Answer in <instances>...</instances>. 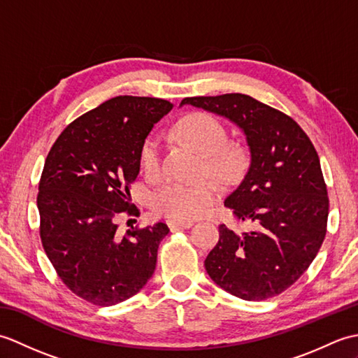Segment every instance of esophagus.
I'll use <instances>...</instances> for the list:
<instances>
[{
    "label": "esophagus",
    "mask_w": 358,
    "mask_h": 358,
    "mask_svg": "<svg viewBox=\"0 0 358 358\" xmlns=\"http://www.w3.org/2000/svg\"><path fill=\"white\" fill-rule=\"evenodd\" d=\"M194 223L192 222H178V220H169L167 222V226H169V229H187V227H191Z\"/></svg>",
    "instance_id": "esophagus-1"
}]
</instances>
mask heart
Here are the masks:
<instances>
[{
	"label": "heart",
	"mask_w": 358,
	"mask_h": 358,
	"mask_svg": "<svg viewBox=\"0 0 358 358\" xmlns=\"http://www.w3.org/2000/svg\"><path fill=\"white\" fill-rule=\"evenodd\" d=\"M185 140L204 154V172L224 181L232 180L245 164L246 154L237 144H227V129L217 117L206 112H194L177 124ZM140 164L149 178L163 175V144L158 135H149L140 149ZM220 186L208 178L196 185L166 183L152 195L155 214L178 222H191L201 217L217 201Z\"/></svg>",
	"instance_id": "obj_1"
}]
</instances>
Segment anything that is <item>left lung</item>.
<instances>
[{
    "mask_svg": "<svg viewBox=\"0 0 358 358\" xmlns=\"http://www.w3.org/2000/svg\"><path fill=\"white\" fill-rule=\"evenodd\" d=\"M181 104L229 118L250 150L249 169L224 206L254 229L235 234L218 226L220 238L204 260L209 277L249 301L285 292L313 263L328 226L329 199L313 141L286 113L245 94L191 96Z\"/></svg>",
    "mask_w": 358,
    "mask_h": 358,
    "instance_id": "8db88e82",
    "label": "left lung"
}]
</instances>
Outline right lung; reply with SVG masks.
Listing matches in <instances>:
<instances>
[{"label": "right lung", "mask_w": 358, "mask_h": 358, "mask_svg": "<svg viewBox=\"0 0 358 358\" xmlns=\"http://www.w3.org/2000/svg\"><path fill=\"white\" fill-rule=\"evenodd\" d=\"M171 109L162 98H110L73 120L45 158L36 196L44 252L63 283L92 305L131 299L155 271L169 227L132 226L120 235L117 217L140 215L129 187L143 141Z\"/></svg>", "instance_id": "right-lung-1"}]
</instances>
